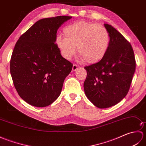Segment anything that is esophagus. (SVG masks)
Listing matches in <instances>:
<instances>
[{"instance_id":"1","label":"esophagus","mask_w":146,"mask_h":146,"mask_svg":"<svg viewBox=\"0 0 146 146\" xmlns=\"http://www.w3.org/2000/svg\"><path fill=\"white\" fill-rule=\"evenodd\" d=\"M79 68H80V66H78V65H77V64H73V68H72V71H75L78 70Z\"/></svg>"}]
</instances>
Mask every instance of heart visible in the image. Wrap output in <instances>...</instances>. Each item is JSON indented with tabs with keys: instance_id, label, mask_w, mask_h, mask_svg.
Here are the masks:
<instances>
[{
	"instance_id": "heart-1",
	"label": "heart",
	"mask_w": 146,
	"mask_h": 146,
	"mask_svg": "<svg viewBox=\"0 0 146 146\" xmlns=\"http://www.w3.org/2000/svg\"><path fill=\"white\" fill-rule=\"evenodd\" d=\"M64 36L59 35L56 44L61 55L70 60L76 53L87 63H95L106 54L110 44L107 29L100 24L85 21L75 22L65 27Z\"/></svg>"
}]
</instances>
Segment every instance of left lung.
Returning a JSON list of instances; mask_svg holds the SVG:
<instances>
[{"label": "left lung", "instance_id": "left-lung-1", "mask_svg": "<svg viewBox=\"0 0 146 146\" xmlns=\"http://www.w3.org/2000/svg\"><path fill=\"white\" fill-rule=\"evenodd\" d=\"M104 26L110 35L107 52L98 63L85 67L87 75L83 84L86 97L100 108L112 107L125 97L135 70L131 44L113 27Z\"/></svg>", "mask_w": 146, "mask_h": 146}]
</instances>
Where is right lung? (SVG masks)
Returning a JSON list of instances; mask_svg holds the SVG:
<instances>
[{
    "label": "right lung",
    "mask_w": 146,
    "mask_h": 146,
    "mask_svg": "<svg viewBox=\"0 0 146 146\" xmlns=\"http://www.w3.org/2000/svg\"><path fill=\"white\" fill-rule=\"evenodd\" d=\"M71 17L40 19L15 45L10 62L12 78L19 95L34 107L53 103L72 70V63L62 56L56 44L59 27Z\"/></svg>",
    "instance_id": "obj_1"
}]
</instances>
